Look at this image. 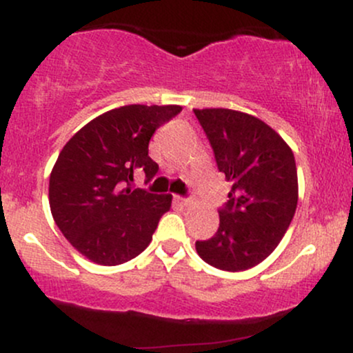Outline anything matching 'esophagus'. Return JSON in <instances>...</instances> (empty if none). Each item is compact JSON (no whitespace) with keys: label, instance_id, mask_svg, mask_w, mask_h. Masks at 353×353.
Segmentation results:
<instances>
[{"label":"esophagus","instance_id":"obj_1","mask_svg":"<svg viewBox=\"0 0 353 353\" xmlns=\"http://www.w3.org/2000/svg\"><path fill=\"white\" fill-rule=\"evenodd\" d=\"M174 201H176L179 205H184V208H188V205L190 204L189 199H184V197H181V196H174Z\"/></svg>","mask_w":353,"mask_h":353}]
</instances>
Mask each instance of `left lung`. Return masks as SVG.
Listing matches in <instances>:
<instances>
[{
  "label": "left lung",
  "instance_id": "left-lung-1",
  "mask_svg": "<svg viewBox=\"0 0 353 353\" xmlns=\"http://www.w3.org/2000/svg\"><path fill=\"white\" fill-rule=\"evenodd\" d=\"M232 189L219 210V229L196 250L209 265L239 272L274 252L299 201L292 149L259 117L224 108L194 109Z\"/></svg>",
  "mask_w": 353,
  "mask_h": 353
}]
</instances>
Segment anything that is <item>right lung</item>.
<instances>
[{
	"label": "right lung",
	"instance_id": "1",
	"mask_svg": "<svg viewBox=\"0 0 353 353\" xmlns=\"http://www.w3.org/2000/svg\"><path fill=\"white\" fill-rule=\"evenodd\" d=\"M181 106L129 104L104 112L68 141L50 176V208L63 236L99 265L131 261L151 244L171 194L132 189L134 174L151 181L159 165L149 141Z\"/></svg>",
	"mask_w": 353,
	"mask_h": 353
}]
</instances>
